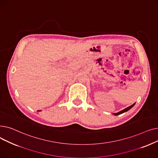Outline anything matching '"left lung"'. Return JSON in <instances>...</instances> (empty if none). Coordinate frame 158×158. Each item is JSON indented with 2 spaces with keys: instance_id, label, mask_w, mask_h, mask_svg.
I'll list each match as a JSON object with an SVG mask.
<instances>
[{
  "instance_id": "1",
  "label": "left lung",
  "mask_w": 158,
  "mask_h": 158,
  "mask_svg": "<svg viewBox=\"0 0 158 158\" xmlns=\"http://www.w3.org/2000/svg\"><path fill=\"white\" fill-rule=\"evenodd\" d=\"M135 104H133L132 105H131V106H129V107H127V108L123 110L122 111H119V112H118V113H114V115H118V114H122V113H124V112H126V111H127L128 110H129L131 108H132V107L134 106V105H135Z\"/></svg>"
}]
</instances>
